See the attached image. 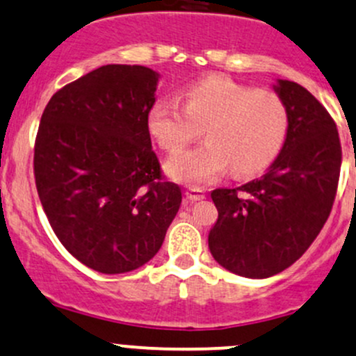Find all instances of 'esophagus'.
<instances>
[{
  "label": "esophagus",
  "instance_id": "34e87169",
  "mask_svg": "<svg viewBox=\"0 0 356 356\" xmlns=\"http://www.w3.org/2000/svg\"><path fill=\"white\" fill-rule=\"evenodd\" d=\"M185 197H186V200H190V202H197V200L205 199V193H204V190H200V188H188L185 192Z\"/></svg>",
  "mask_w": 356,
  "mask_h": 356
}]
</instances>
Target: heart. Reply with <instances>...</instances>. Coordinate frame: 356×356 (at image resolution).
Listing matches in <instances>:
<instances>
[{
    "label": "heart",
    "instance_id": "b5f03b06",
    "mask_svg": "<svg viewBox=\"0 0 356 356\" xmlns=\"http://www.w3.org/2000/svg\"><path fill=\"white\" fill-rule=\"evenodd\" d=\"M288 109L280 96L255 90L222 76H207L177 99H157L147 115L149 131L164 151L177 152L202 130L199 147L171 156L168 177L188 186H202L226 173L238 177L266 170L283 147Z\"/></svg>",
    "mask_w": 356,
    "mask_h": 356
}]
</instances>
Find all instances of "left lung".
<instances>
[{
  "label": "left lung",
  "instance_id": "8db88e82",
  "mask_svg": "<svg viewBox=\"0 0 356 356\" xmlns=\"http://www.w3.org/2000/svg\"><path fill=\"white\" fill-rule=\"evenodd\" d=\"M288 134L266 173L236 188L211 192L218 221L209 250L219 266L264 280L296 262L329 218L341 170L336 123L305 87L276 80Z\"/></svg>",
  "mask_w": 356,
  "mask_h": 356
}]
</instances>
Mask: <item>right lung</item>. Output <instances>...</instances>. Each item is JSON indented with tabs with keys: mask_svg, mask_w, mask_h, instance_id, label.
<instances>
[{
	"mask_svg": "<svg viewBox=\"0 0 356 356\" xmlns=\"http://www.w3.org/2000/svg\"><path fill=\"white\" fill-rule=\"evenodd\" d=\"M159 73L106 65L47 102L34 149L39 199L70 254L102 274L138 269L159 252L181 204L161 179L147 115Z\"/></svg>",
	"mask_w": 356,
	"mask_h": 356,
	"instance_id": "obj_1",
	"label": "right lung"
}]
</instances>
